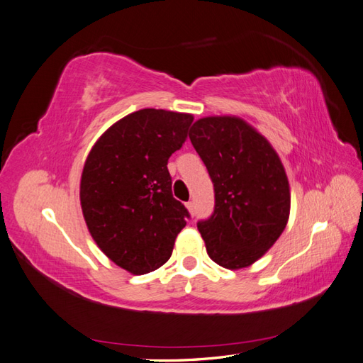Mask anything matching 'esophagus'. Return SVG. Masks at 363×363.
<instances>
[{"instance_id": "obj_1", "label": "esophagus", "mask_w": 363, "mask_h": 363, "mask_svg": "<svg viewBox=\"0 0 363 363\" xmlns=\"http://www.w3.org/2000/svg\"><path fill=\"white\" fill-rule=\"evenodd\" d=\"M186 208H188L191 216L196 214V206H194V201H188V203H186Z\"/></svg>"}]
</instances>
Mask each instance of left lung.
<instances>
[{"label": "left lung", "mask_w": 363, "mask_h": 363, "mask_svg": "<svg viewBox=\"0 0 363 363\" xmlns=\"http://www.w3.org/2000/svg\"><path fill=\"white\" fill-rule=\"evenodd\" d=\"M189 138L214 183V214L197 223L208 255L226 269L251 267L277 242L289 218V182L280 157L235 115L197 120Z\"/></svg>", "instance_id": "8db88e82"}]
</instances>
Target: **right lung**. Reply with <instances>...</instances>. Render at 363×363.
<instances>
[{
    "label": "right lung",
    "instance_id": "add662e5",
    "mask_svg": "<svg viewBox=\"0 0 363 363\" xmlns=\"http://www.w3.org/2000/svg\"><path fill=\"white\" fill-rule=\"evenodd\" d=\"M194 117L140 109L106 129L87 155L79 203L96 246L134 276L169 260L188 209L172 197L167 160L180 149Z\"/></svg>",
    "mask_w": 363,
    "mask_h": 363
}]
</instances>
